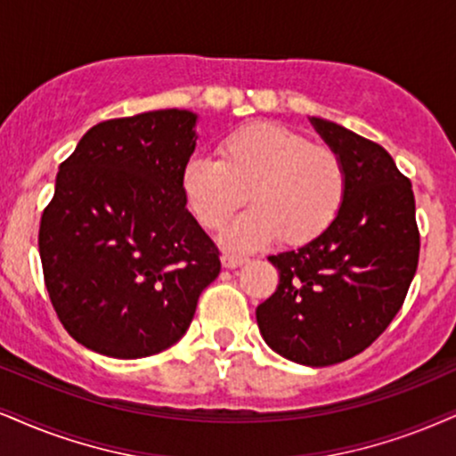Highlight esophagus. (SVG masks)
<instances>
[{
  "mask_svg": "<svg viewBox=\"0 0 456 456\" xmlns=\"http://www.w3.org/2000/svg\"><path fill=\"white\" fill-rule=\"evenodd\" d=\"M245 262H247V257H243V256H234V254H224L222 256V266L224 268H239V266H243Z\"/></svg>",
  "mask_w": 456,
  "mask_h": 456,
  "instance_id": "34e87169",
  "label": "esophagus"
}]
</instances>
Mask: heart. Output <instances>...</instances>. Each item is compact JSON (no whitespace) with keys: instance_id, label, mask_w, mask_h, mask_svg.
Returning a JSON list of instances; mask_svg holds the SVG:
<instances>
[{"instance_id":"1","label":"heart","mask_w":456,"mask_h":456,"mask_svg":"<svg viewBox=\"0 0 456 456\" xmlns=\"http://www.w3.org/2000/svg\"><path fill=\"white\" fill-rule=\"evenodd\" d=\"M217 154L185 162L182 190L194 217L211 230L226 226L249 192L254 207L222 234L228 249H257L279 237L288 245L313 243L345 207L348 177L342 160L288 126H240L219 142Z\"/></svg>"}]
</instances>
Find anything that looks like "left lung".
Segmentation results:
<instances>
[{"instance_id":"obj_1","label":"left lung","mask_w":456,"mask_h":456,"mask_svg":"<svg viewBox=\"0 0 456 456\" xmlns=\"http://www.w3.org/2000/svg\"><path fill=\"white\" fill-rule=\"evenodd\" d=\"M311 125L346 168V200L323 237L268 257L279 288L256 319L274 353L323 368L355 357L393 322L417 273L420 237L412 183L389 151L323 118Z\"/></svg>"}]
</instances>
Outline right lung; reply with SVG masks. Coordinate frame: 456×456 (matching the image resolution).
<instances>
[{
  "label": "right lung",
  "instance_id": "right-lung-1",
  "mask_svg": "<svg viewBox=\"0 0 456 456\" xmlns=\"http://www.w3.org/2000/svg\"><path fill=\"white\" fill-rule=\"evenodd\" d=\"M196 122L188 110L99 122L56 173L39 224L44 281L63 328L101 355L175 345L222 268L182 190Z\"/></svg>",
  "mask_w": 456,
  "mask_h": 456
}]
</instances>
